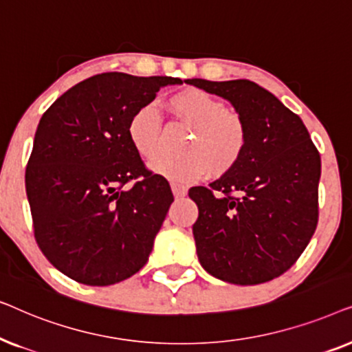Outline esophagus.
Listing matches in <instances>:
<instances>
[{"mask_svg": "<svg viewBox=\"0 0 352 352\" xmlns=\"http://www.w3.org/2000/svg\"><path fill=\"white\" fill-rule=\"evenodd\" d=\"M171 190H173V194H175V197H177V199H179V197H184L187 194V187L182 184H177V182H173Z\"/></svg>", "mask_w": 352, "mask_h": 352, "instance_id": "esophagus-1", "label": "esophagus"}]
</instances>
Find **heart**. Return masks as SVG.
<instances>
[{
	"instance_id": "b5f03b06",
	"label": "heart",
	"mask_w": 352,
	"mask_h": 352,
	"mask_svg": "<svg viewBox=\"0 0 352 352\" xmlns=\"http://www.w3.org/2000/svg\"><path fill=\"white\" fill-rule=\"evenodd\" d=\"M182 123L194 129L182 146V155L160 157L152 170L176 182H192L206 173L224 175L242 160L248 146V126L235 110L218 96L200 88H187L168 99ZM129 142L142 158L151 160L163 142L162 117L157 105L147 102L129 117Z\"/></svg>"
}]
</instances>
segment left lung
<instances>
[{
    "label": "left lung",
    "mask_w": 352,
    "mask_h": 352,
    "mask_svg": "<svg viewBox=\"0 0 352 352\" xmlns=\"http://www.w3.org/2000/svg\"><path fill=\"white\" fill-rule=\"evenodd\" d=\"M228 99L248 126L242 160L210 187H192L194 239L206 272L256 285L287 272L319 221L320 155L296 113L250 80H186Z\"/></svg>",
    "instance_id": "obj_1"
}]
</instances>
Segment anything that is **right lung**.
Here are the masks:
<instances>
[{
  "label": "right lung",
  "mask_w": 352,
  "mask_h": 352,
  "mask_svg": "<svg viewBox=\"0 0 352 352\" xmlns=\"http://www.w3.org/2000/svg\"><path fill=\"white\" fill-rule=\"evenodd\" d=\"M181 83L107 72L80 81L43 113L25 171L33 232L47 261L75 282L113 285L147 263L175 199L126 128L160 88Z\"/></svg>",
  "instance_id": "right-lung-1"
}]
</instances>
